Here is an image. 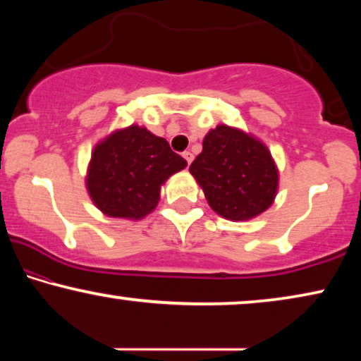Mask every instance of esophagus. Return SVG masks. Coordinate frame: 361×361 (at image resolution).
<instances>
[{
  "label": "esophagus",
  "instance_id": "1",
  "mask_svg": "<svg viewBox=\"0 0 361 361\" xmlns=\"http://www.w3.org/2000/svg\"><path fill=\"white\" fill-rule=\"evenodd\" d=\"M182 156H184V159L187 161V164H190V162H192V161H194V154H192V152H190V151H185V152H184V154H182Z\"/></svg>",
  "mask_w": 361,
  "mask_h": 361
}]
</instances>
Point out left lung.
Here are the masks:
<instances>
[{
	"instance_id": "1",
	"label": "left lung",
	"mask_w": 361,
	"mask_h": 361,
	"mask_svg": "<svg viewBox=\"0 0 361 361\" xmlns=\"http://www.w3.org/2000/svg\"><path fill=\"white\" fill-rule=\"evenodd\" d=\"M189 171L212 210L233 221L263 214L278 192V167L268 147L226 125L209 131Z\"/></svg>"
}]
</instances>
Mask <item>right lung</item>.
I'll return each mask as SVG.
<instances>
[{"mask_svg":"<svg viewBox=\"0 0 361 361\" xmlns=\"http://www.w3.org/2000/svg\"><path fill=\"white\" fill-rule=\"evenodd\" d=\"M185 166L164 137L133 125L95 146L87 189L105 215L137 220L156 209L161 185Z\"/></svg>","mask_w":361,"mask_h":361,"instance_id":"obj_1","label":"right lung"}]
</instances>
